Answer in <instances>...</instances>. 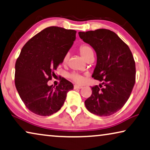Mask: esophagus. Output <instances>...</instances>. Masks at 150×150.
<instances>
[{
  "instance_id": "obj_1",
  "label": "esophagus",
  "mask_w": 150,
  "mask_h": 150,
  "mask_svg": "<svg viewBox=\"0 0 150 150\" xmlns=\"http://www.w3.org/2000/svg\"><path fill=\"white\" fill-rule=\"evenodd\" d=\"M83 87L81 86H79V85H75L74 86V89H81Z\"/></svg>"
}]
</instances>
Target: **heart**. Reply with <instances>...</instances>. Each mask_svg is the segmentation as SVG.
Listing matches in <instances>:
<instances>
[{
  "instance_id": "heart-1",
  "label": "heart",
  "mask_w": 150,
  "mask_h": 150,
  "mask_svg": "<svg viewBox=\"0 0 150 150\" xmlns=\"http://www.w3.org/2000/svg\"><path fill=\"white\" fill-rule=\"evenodd\" d=\"M79 52L82 56V57L86 60L89 56L91 54H93V51L91 47L89 45V44H82V45L79 47ZM69 53H67L64 54V56L62 58V63L63 64H66L67 63L68 60H69ZM69 78L73 80V81L78 83H81L83 81V77L81 75L78 74L77 73H71L69 75Z\"/></svg>"
}]
</instances>
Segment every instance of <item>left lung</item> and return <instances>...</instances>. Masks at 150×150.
I'll use <instances>...</instances> for the list:
<instances>
[{
	"instance_id": "obj_1",
	"label": "left lung",
	"mask_w": 150,
	"mask_h": 150,
	"mask_svg": "<svg viewBox=\"0 0 150 150\" xmlns=\"http://www.w3.org/2000/svg\"><path fill=\"white\" fill-rule=\"evenodd\" d=\"M79 35L96 52L97 64L92 77L102 81L100 87H91L92 93L85 101L86 107L96 115L110 116L123 107L135 85L136 69L132 52L115 32L106 29L79 32Z\"/></svg>"
}]
</instances>
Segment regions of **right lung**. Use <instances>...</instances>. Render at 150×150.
Returning <instances> with one entry per match:
<instances>
[{"instance_id": "obj_1", "label": "right lung", "mask_w": 150, "mask_h": 150, "mask_svg": "<svg viewBox=\"0 0 150 150\" xmlns=\"http://www.w3.org/2000/svg\"><path fill=\"white\" fill-rule=\"evenodd\" d=\"M73 30L57 26L46 28L23 46L15 63V84L27 108L40 116L59 111L65 101L72 83L60 79L58 86H48L54 71L72 46L76 37Z\"/></svg>"}]
</instances>
